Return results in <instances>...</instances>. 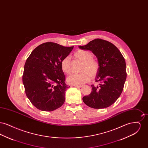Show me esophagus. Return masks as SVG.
Wrapping results in <instances>:
<instances>
[{
	"instance_id": "obj_1",
	"label": "esophagus",
	"mask_w": 148,
	"mask_h": 148,
	"mask_svg": "<svg viewBox=\"0 0 148 148\" xmlns=\"http://www.w3.org/2000/svg\"><path fill=\"white\" fill-rule=\"evenodd\" d=\"M74 86H75V87H78V88H82V86H83V85L82 84H79V85H74Z\"/></svg>"
}]
</instances>
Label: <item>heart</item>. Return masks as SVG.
<instances>
[{"mask_svg": "<svg viewBox=\"0 0 148 148\" xmlns=\"http://www.w3.org/2000/svg\"><path fill=\"white\" fill-rule=\"evenodd\" d=\"M93 54L89 50H79L74 54L75 58L83 62L80 73L73 74L67 78L71 84L77 85L88 82L91 77L95 76L99 71L98 62L93 58ZM62 70L65 74L69 75L71 71V59L69 56L64 58L60 62Z\"/></svg>", "mask_w": 148, "mask_h": 148, "instance_id": "obj_1", "label": "heart"}]
</instances>
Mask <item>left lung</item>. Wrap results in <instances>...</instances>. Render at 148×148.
Here are the masks:
<instances>
[{
  "label": "left lung",
  "instance_id": "1",
  "mask_svg": "<svg viewBox=\"0 0 148 148\" xmlns=\"http://www.w3.org/2000/svg\"><path fill=\"white\" fill-rule=\"evenodd\" d=\"M79 48L91 50L97 57L100 65L95 77L99 85H92L91 93L83 97V101L94 109L112 106L120 96L127 79L124 58L113 44L101 39H94Z\"/></svg>",
  "mask_w": 148,
  "mask_h": 148
}]
</instances>
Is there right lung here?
<instances>
[{
    "label": "right lung",
    "instance_id": "1",
    "mask_svg": "<svg viewBox=\"0 0 148 148\" xmlns=\"http://www.w3.org/2000/svg\"><path fill=\"white\" fill-rule=\"evenodd\" d=\"M73 48L44 42L33 50L27 59L23 83L27 97L38 109L51 112L63 106L69 86L65 83L60 62Z\"/></svg>",
    "mask_w": 148,
    "mask_h": 148
}]
</instances>
